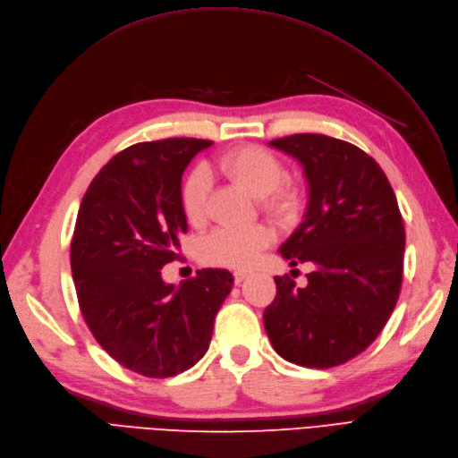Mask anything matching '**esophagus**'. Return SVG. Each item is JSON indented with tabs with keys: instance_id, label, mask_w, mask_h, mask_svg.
Segmentation results:
<instances>
[{
	"instance_id": "1",
	"label": "esophagus",
	"mask_w": 458,
	"mask_h": 458,
	"mask_svg": "<svg viewBox=\"0 0 458 458\" xmlns=\"http://www.w3.org/2000/svg\"><path fill=\"white\" fill-rule=\"evenodd\" d=\"M233 276H234V284H242V282L250 276V272H246V270H236V272L233 274Z\"/></svg>"
}]
</instances>
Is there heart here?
Returning a JSON list of instances; mask_svg holds the SVG:
<instances>
[{
	"instance_id": "1",
	"label": "heart",
	"mask_w": 458,
	"mask_h": 458,
	"mask_svg": "<svg viewBox=\"0 0 458 458\" xmlns=\"http://www.w3.org/2000/svg\"><path fill=\"white\" fill-rule=\"evenodd\" d=\"M219 169L229 178L261 199L263 208L278 217H289L297 210L299 195L291 186H280L284 180L282 163L258 146L234 148L219 159ZM210 173L197 167L190 173L182 188V208L191 225H203L207 219V200L210 193ZM272 242V231L267 225H250L242 229L222 227L212 231L200 242L199 255L208 265L248 268L258 259L261 250Z\"/></svg>"
}]
</instances>
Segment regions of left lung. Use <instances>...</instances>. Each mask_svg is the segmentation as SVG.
I'll list each match as a JSON object with an SVG mask.
<instances>
[{
	"mask_svg": "<svg viewBox=\"0 0 458 458\" xmlns=\"http://www.w3.org/2000/svg\"><path fill=\"white\" fill-rule=\"evenodd\" d=\"M302 167L304 219L280 246L289 265L312 261L306 287L276 276V299L263 323L280 357L331 369L377 338L396 306L406 233L394 191L377 163L357 146L301 133L270 140Z\"/></svg>",
	"mask_w": 458,
	"mask_h": 458,
	"instance_id": "1",
	"label": "left lung"
}]
</instances>
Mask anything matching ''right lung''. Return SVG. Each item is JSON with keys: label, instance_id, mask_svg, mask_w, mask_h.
<instances>
[{"label": "right lung", "instance_id": "add662e5", "mask_svg": "<svg viewBox=\"0 0 458 458\" xmlns=\"http://www.w3.org/2000/svg\"><path fill=\"white\" fill-rule=\"evenodd\" d=\"M212 140L139 142L91 180L71 242L82 316L122 367L171 377L205 357L217 310L233 287L225 268H203L180 285L163 282L188 233L182 174Z\"/></svg>", "mask_w": 458, "mask_h": 458}]
</instances>
